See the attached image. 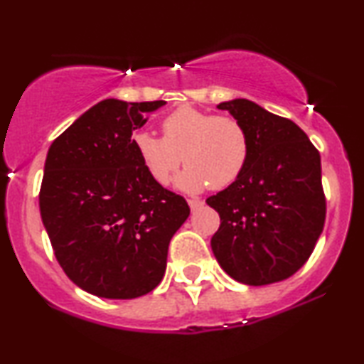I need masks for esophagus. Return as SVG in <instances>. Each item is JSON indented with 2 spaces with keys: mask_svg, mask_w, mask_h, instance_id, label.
I'll list each match as a JSON object with an SVG mask.
<instances>
[{
  "mask_svg": "<svg viewBox=\"0 0 364 364\" xmlns=\"http://www.w3.org/2000/svg\"><path fill=\"white\" fill-rule=\"evenodd\" d=\"M187 203H188V205H191L192 210H196V208H198V207H202V205H203V202H202V200H198V198H188Z\"/></svg>",
  "mask_w": 364,
  "mask_h": 364,
  "instance_id": "34e87169",
  "label": "esophagus"
}]
</instances>
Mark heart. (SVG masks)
<instances>
[{
  "instance_id": "obj_1",
  "label": "heart",
  "mask_w": 364,
  "mask_h": 364,
  "mask_svg": "<svg viewBox=\"0 0 364 364\" xmlns=\"http://www.w3.org/2000/svg\"><path fill=\"white\" fill-rule=\"evenodd\" d=\"M164 137L149 131L132 136L134 151L154 181L167 186L183 161L187 168L176 181L183 192L225 188L245 171L250 157L247 129L232 116H215L182 106L162 121Z\"/></svg>"
}]
</instances>
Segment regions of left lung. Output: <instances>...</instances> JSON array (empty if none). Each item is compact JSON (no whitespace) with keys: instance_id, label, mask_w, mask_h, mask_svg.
I'll use <instances>...</instances> for the list:
<instances>
[{"instance_id":"obj_1","label":"left lung","mask_w":364,"mask_h":364,"mask_svg":"<svg viewBox=\"0 0 364 364\" xmlns=\"http://www.w3.org/2000/svg\"><path fill=\"white\" fill-rule=\"evenodd\" d=\"M217 107L247 129L250 157L235 182L207 198L220 215L213 255L243 285L287 280L305 265L323 232L320 152L295 122L248 99Z\"/></svg>"}]
</instances>
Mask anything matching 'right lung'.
<instances>
[{
  "instance_id": "add662e5",
  "label": "right lung",
  "mask_w": 364,
  "mask_h": 364,
  "mask_svg": "<svg viewBox=\"0 0 364 364\" xmlns=\"http://www.w3.org/2000/svg\"><path fill=\"white\" fill-rule=\"evenodd\" d=\"M162 106L104 99L48 151L43 225L64 273L91 295L131 300L152 291L191 213L183 197L149 176L132 146V132Z\"/></svg>"
}]
</instances>
